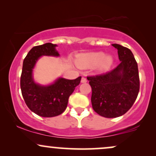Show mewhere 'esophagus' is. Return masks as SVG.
Listing matches in <instances>:
<instances>
[{"label":"esophagus","instance_id":"obj_1","mask_svg":"<svg viewBox=\"0 0 156 156\" xmlns=\"http://www.w3.org/2000/svg\"><path fill=\"white\" fill-rule=\"evenodd\" d=\"M87 79L85 78V77H82L81 78V83H87Z\"/></svg>","mask_w":156,"mask_h":156}]
</instances>
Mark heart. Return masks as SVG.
<instances>
[{
  "label": "heart",
  "instance_id": "heart-1",
  "mask_svg": "<svg viewBox=\"0 0 156 156\" xmlns=\"http://www.w3.org/2000/svg\"><path fill=\"white\" fill-rule=\"evenodd\" d=\"M113 59L103 52L89 53L81 55L77 58V63L82 68H90L100 64L102 69H106L112 65Z\"/></svg>",
  "mask_w": 156,
  "mask_h": 156
}]
</instances>
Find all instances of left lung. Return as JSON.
Masks as SVG:
<instances>
[{
  "instance_id": "1",
  "label": "left lung",
  "mask_w": 156,
  "mask_h": 156,
  "mask_svg": "<svg viewBox=\"0 0 156 156\" xmlns=\"http://www.w3.org/2000/svg\"><path fill=\"white\" fill-rule=\"evenodd\" d=\"M120 63L112 71L87 76L92 87V108L106 118L120 117L133 105L139 92L138 64L128 48L113 44Z\"/></svg>"
}]
</instances>
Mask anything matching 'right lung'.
I'll use <instances>...</instances> for the list:
<instances>
[{"mask_svg": "<svg viewBox=\"0 0 156 156\" xmlns=\"http://www.w3.org/2000/svg\"><path fill=\"white\" fill-rule=\"evenodd\" d=\"M55 47V44L45 43L32 48L23 64L20 88L23 99L31 112L43 117H53L62 114L67 106L69 97L81 80L80 76L75 80L60 78L47 87L34 83L32 70L36 62L42 55H59Z\"/></svg>", "mask_w": 156, "mask_h": 156, "instance_id": "right-lung-1", "label": "right lung"}]
</instances>
